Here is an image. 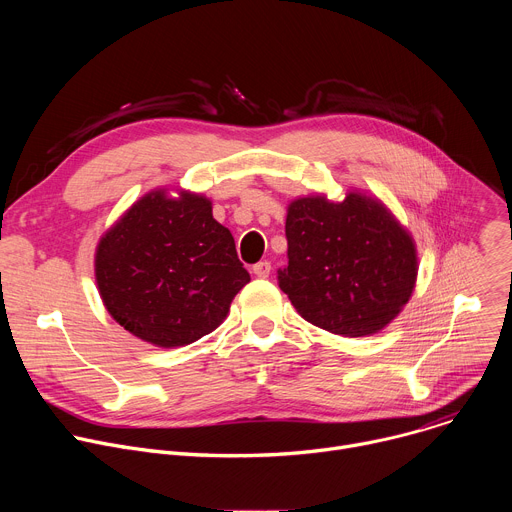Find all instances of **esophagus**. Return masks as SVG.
<instances>
[{
  "mask_svg": "<svg viewBox=\"0 0 512 512\" xmlns=\"http://www.w3.org/2000/svg\"><path fill=\"white\" fill-rule=\"evenodd\" d=\"M253 273H255L257 277H261V279L269 277V273H271V263H269V261H259L257 265H253Z\"/></svg>",
  "mask_w": 512,
  "mask_h": 512,
  "instance_id": "esophagus-1",
  "label": "esophagus"
}]
</instances>
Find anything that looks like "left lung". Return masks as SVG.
Listing matches in <instances>:
<instances>
[{
    "label": "left lung",
    "mask_w": 512,
    "mask_h": 512,
    "mask_svg": "<svg viewBox=\"0 0 512 512\" xmlns=\"http://www.w3.org/2000/svg\"><path fill=\"white\" fill-rule=\"evenodd\" d=\"M285 237L279 287L318 328L348 338L377 334L413 294L415 241L375 196L350 190L340 202L324 194L291 200Z\"/></svg>",
    "instance_id": "obj_1"
}]
</instances>
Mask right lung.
<instances>
[{
    "label": "right lung",
    "instance_id": "1",
    "mask_svg": "<svg viewBox=\"0 0 512 512\" xmlns=\"http://www.w3.org/2000/svg\"><path fill=\"white\" fill-rule=\"evenodd\" d=\"M95 279L111 318L143 342L176 348L210 334L249 283L210 198L166 188L133 202L101 237Z\"/></svg>",
    "mask_w": 512,
    "mask_h": 512
}]
</instances>
